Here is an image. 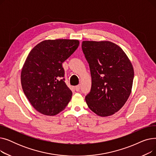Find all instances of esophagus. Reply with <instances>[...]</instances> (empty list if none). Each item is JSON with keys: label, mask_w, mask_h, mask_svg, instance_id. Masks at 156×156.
Listing matches in <instances>:
<instances>
[{"label": "esophagus", "mask_w": 156, "mask_h": 156, "mask_svg": "<svg viewBox=\"0 0 156 156\" xmlns=\"http://www.w3.org/2000/svg\"><path fill=\"white\" fill-rule=\"evenodd\" d=\"M75 89L76 90V91H77V92L80 91V85L76 86V87H75Z\"/></svg>", "instance_id": "obj_1"}]
</instances>
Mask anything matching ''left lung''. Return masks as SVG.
Returning a JSON list of instances; mask_svg holds the SVG:
<instances>
[{
  "label": "left lung",
  "mask_w": 156,
  "mask_h": 156,
  "mask_svg": "<svg viewBox=\"0 0 156 156\" xmlns=\"http://www.w3.org/2000/svg\"><path fill=\"white\" fill-rule=\"evenodd\" d=\"M81 47L92 76L91 90L85 97L88 107L99 116L112 115L132 92L133 65L122 49L109 41H83Z\"/></svg>",
  "instance_id": "left-lung-1"
}]
</instances>
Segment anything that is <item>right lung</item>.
<instances>
[{"instance_id": "add662e5", "label": "right lung", "mask_w": 156, "mask_h": 156, "mask_svg": "<svg viewBox=\"0 0 156 156\" xmlns=\"http://www.w3.org/2000/svg\"><path fill=\"white\" fill-rule=\"evenodd\" d=\"M78 40H45L28 55L21 73L23 90L38 112L55 116L70 101L72 92L64 82L62 62L79 46Z\"/></svg>"}]
</instances>
